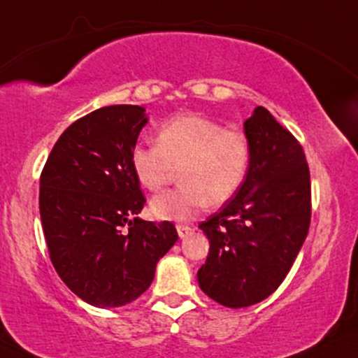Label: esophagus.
Listing matches in <instances>:
<instances>
[{"label":"esophagus","instance_id":"obj_1","mask_svg":"<svg viewBox=\"0 0 358 358\" xmlns=\"http://www.w3.org/2000/svg\"><path fill=\"white\" fill-rule=\"evenodd\" d=\"M176 231H178V236L180 238H185V236H188V234L192 233L193 229L189 228L188 224H176Z\"/></svg>","mask_w":358,"mask_h":358}]
</instances>
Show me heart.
Here are the masks:
<instances>
[{"mask_svg": "<svg viewBox=\"0 0 358 358\" xmlns=\"http://www.w3.org/2000/svg\"><path fill=\"white\" fill-rule=\"evenodd\" d=\"M251 145L241 130L224 129L210 117L185 112L165 120L157 145H137L130 165L138 183L150 192L169 185L180 169L182 187L150 203L158 220L189 221L210 201L221 205L241 187L250 170Z\"/></svg>", "mask_w": 358, "mask_h": 358, "instance_id": "obj_1", "label": "heart"}]
</instances>
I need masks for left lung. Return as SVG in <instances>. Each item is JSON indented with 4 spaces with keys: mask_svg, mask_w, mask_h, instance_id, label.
Instances as JSON below:
<instances>
[{
    "mask_svg": "<svg viewBox=\"0 0 358 358\" xmlns=\"http://www.w3.org/2000/svg\"><path fill=\"white\" fill-rule=\"evenodd\" d=\"M244 134L251 145L246 178L200 223L210 252L198 284L231 309L257 304L280 286L310 224V175L301 143L261 106L244 122Z\"/></svg>",
    "mask_w": 358,
    "mask_h": 358,
    "instance_id": "obj_1",
    "label": "left lung"
}]
</instances>
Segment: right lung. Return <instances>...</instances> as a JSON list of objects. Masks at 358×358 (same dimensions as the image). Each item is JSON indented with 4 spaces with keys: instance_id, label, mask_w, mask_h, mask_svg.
<instances>
[{
    "instance_id": "right-lung-1",
    "label": "right lung",
    "mask_w": 358,
    "mask_h": 358,
    "mask_svg": "<svg viewBox=\"0 0 358 358\" xmlns=\"http://www.w3.org/2000/svg\"><path fill=\"white\" fill-rule=\"evenodd\" d=\"M147 122L140 106L97 108L67 127L41 173V223L54 269L101 309L142 296L178 239L170 221L137 216L145 196L130 155Z\"/></svg>"
}]
</instances>
